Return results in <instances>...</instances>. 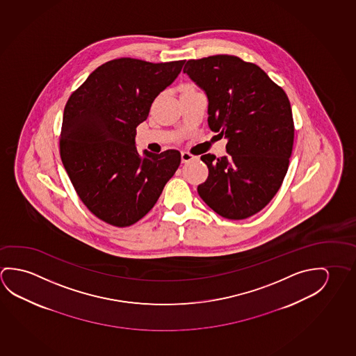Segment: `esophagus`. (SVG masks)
<instances>
[{
    "label": "esophagus",
    "instance_id": "esophagus-1",
    "mask_svg": "<svg viewBox=\"0 0 356 356\" xmlns=\"http://www.w3.org/2000/svg\"><path fill=\"white\" fill-rule=\"evenodd\" d=\"M181 162L183 163H188V162H192V161H194V159H197V156H194V154H192L191 152H186V151H183L181 152Z\"/></svg>",
    "mask_w": 356,
    "mask_h": 356
}]
</instances>
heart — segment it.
<instances>
[{
    "mask_svg": "<svg viewBox=\"0 0 356 356\" xmlns=\"http://www.w3.org/2000/svg\"><path fill=\"white\" fill-rule=\"evenodd\" d=\"M197 90L195 86L193 84H186L181 86V92H186V91Z\"/></svg>",
    "mask_w": 356,
    "mask_h": 356,
    "instance_id": "b5f03b06",
    "label": "heart"
}]
</instances>
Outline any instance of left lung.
Instances as JSON below:
<instances>
[{
    "instance_id": "8db88e82",
    "label": "left lung",
    "mask_w": 356,
    "mask_h": 356,
    "mask_svg": "<svg viewBox=\"0 0 356 356\" xmlns=\"http://www.w3.org/2000/svg\"><path fill=\"white\" fill-rule=\"evenodd\" d=\"M183 72L207 92L210 129L227 138L229 157H200L209 175L197 193L222 218H250L271 202L287 173L294 140L288 96L236 56L191 59Z\"/></svg>"
}]
</instances>
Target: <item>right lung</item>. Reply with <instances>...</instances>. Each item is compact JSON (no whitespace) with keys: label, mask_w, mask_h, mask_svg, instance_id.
Returning <instances> with one entry per match:
<instances>
[{"label":"right lung","mask_w":356,"mask_h":356,"mask_svg":"<svg viewBox=\"0 0 356 356\" xmlns=\"http://www.w3.org/2000/svg\"><path fill=\"white\" fill-rule=\"evenodd\" d=\"M184 62L113 59L67 102L59 140L63 165L85 207L110 225L126 227L142 219L181 164L177 149L138 153L135 136Z\"/></svg>","instance_id":"add662e5"}]
</instances>
